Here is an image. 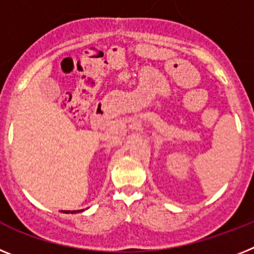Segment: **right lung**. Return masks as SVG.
Instances as JSON below:
<instances>
[{
	"instance_id": "right-lung-1",
	"label": "right lung",
	"mask_w": 254,
	"mask_h": 254,
	"mask_svg": "<svg viewBox=\"0 0 254 254\" xmlns=\"http://www.w3.org/2000/svg\"><path fill=\"white\" fill-rule=\"evenodd\" d=\"M81 211H83V209H79V211H71V213H72V212H81ZM64 212H65V213H69L70 211H64Z\"/></svg>"
}]
</instances>
